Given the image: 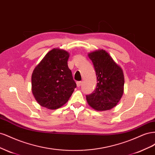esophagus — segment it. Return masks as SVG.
<instances>
[{"label": "esophagus", "instance_id": "esophagus-1", "mask_svg": "<svg viewBox=\"0 0 155 155\" xmlns=\"http://www.w3.org/2000/svg\"><path fill=\"white\" fill-rule=\"evenodd\" d=\"M76 85H77V87H79L81 85H82V82L81 81H78L76 83Z\"/></svg>", "mask_w": 155, "mask_h": 155}]
</instances>
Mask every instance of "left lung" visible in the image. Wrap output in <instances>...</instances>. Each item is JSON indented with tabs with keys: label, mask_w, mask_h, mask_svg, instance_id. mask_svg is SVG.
Listing matches in <instances>:
<instances>
[{
	"label": "left lung",
	"mask_w": 155,
	"mask_h": 155,
	"mask_svg": "<svg viewBox=\"0 0 155 155\" xmlns=\"http://www.w3.org/2000/svg\"><path fill=\"white\" fill-rule=\"evenodd\" d=\"M94 67L96 88L87 101L91 107L97 111H105L114 108L123 96L124 75L122 68L105 50H97L88 54Z\"/></svg>",
	"instance_id": "obj_1"
}]
</instances>
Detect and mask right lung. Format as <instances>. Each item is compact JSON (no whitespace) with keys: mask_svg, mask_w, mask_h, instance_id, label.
I'll list each match as a JSON object with an SVG mask.
<instances>
[{"mask_svg":"<svg viewBox=\"0 0 155 155\" xmlns=\"http://www.w3.org/2000/svg\"><path fill=\"white\" fill-rule=\"evenodd\" d=\"M67 51L54 48L45 55L31 75V91L43 107L55 110L64 105L72 96L76 84L68 67Z\"/></svg>","mask_w":155,"mask_h":155,"instance_id":"obj_1","label":"right lung"}]
</instances>
